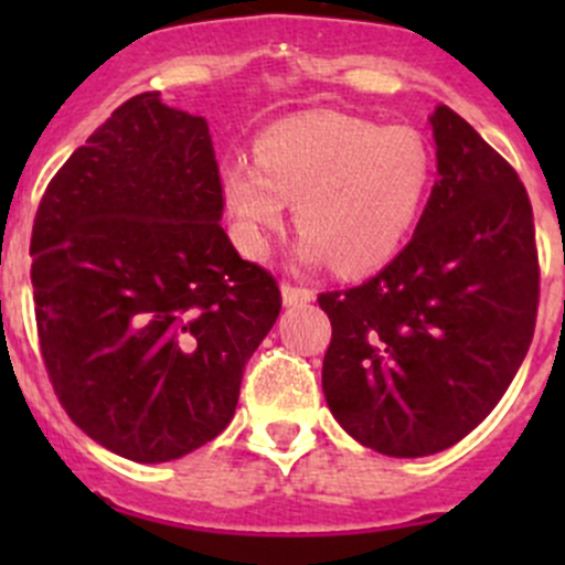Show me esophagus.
<instances>
[{
	"label": "esophagus",
	"instance_id": "1",
	"mask_svg": "<svg viewBox=\"0 0 565 565\" xmlns=\"http://www.w3.org/2000/svg\"><path fill=\"white\" fill-rule=\"evenodd\" d=\"M281 298L287 306H298V303H311L315 300V289L303 287V284H281Z\"/></svg>",
	"mask_w": 565,
	"mask_h": 565
}]
</instances>
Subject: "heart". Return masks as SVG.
Segmentation results:
<instances>
[{"instance_id":"b5f03b06","label":"heart","mask_w":565,"mask_h":565,"mask_svg":"<svg viewBox=\"0 0 565 565\" xmlns=\"http://www.w3.org/2000/svg\"><path fill=\"white\" fill-rule=\"evenodd\" d=\"M429 185L431 156L418 130L335 111L284 119L259 136L256 158L235 156L224 167L246 254H265L295 199L300 256H330L341 270L388 262L418 224Z\"/></svg>"}]
</instances>
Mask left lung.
I'll list each match as a JSON object with an SVG mask.
<instances>
[{
	"mask_svg": "<svg viewBox=\"0 0 565 565\" xmlns=\"http://www.w3.org/2000/svg\"><path fill=\"white\" fill-rule=\"evenodd\" d=\"M437 182L388 267L319 295L330 317L322 391L333 418L385 457L470 435L533 341L539 248L520 174L454 108L431 117Z\"/></svg>",
	"mask_w": 565,
	"mask_h": 565,
	"instance_id": "1",
	"label": "left lung"
}]
</instances>
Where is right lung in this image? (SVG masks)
Segmentation results:
<instances>
[{
	"label": "right lung",
	"instance_id": "right-lung-1",
	"mask_svg": "<svg viewBox=\"0 0 565 565\" xmlns=\"http://www.w3.org/2000/svg\"><path fill=\"white\" fill-rule=\"evenodd\" d=\"M221 213L207 122L158 93L114 108L40 199V355L73 424L119 457L172 461L218 437L281 311Z\"/></svg>",
	"mask_w": 565,
	"mask_h": 565
}]
</instances>
